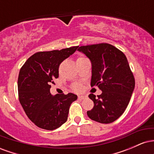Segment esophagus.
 Instances as JSON below:
<instances>
[{
  "label": "esophagus",
  "mask_w": 154,
  "mask_h": 154,
  "mask_svg": "<svg viewBox=\"0 0 154 154\" xmlns=\"http://www.w3.org/2000/svg\"><path fill=\"white\" fill-rule=\"evenodd\" d=\"M85 98H86L85 95H79V96H78V98H79V99H80V100L85 99Z\"/></svg>",
  "instance_id": "34e87169"
}]
</instances>
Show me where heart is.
Wrapping results in <instances>:
<instances>
[{"instance_id": "1", "label": "heart", "mask_w": 154, "mask_h": 154, "mask_svg": "<svg viewBox=\"0 0 154 154\" xmlns=\"http://www.w3.org/2000/svg\"><path fill=\"white\" fill-rule=\"evenodd\" d=\"M79 58H82V57H79ZM73 88L75 90H76V91H78V90L80 89V85H79V84H77V83H76V84H75L73 85Z\"/></svg>"}]
</instances>
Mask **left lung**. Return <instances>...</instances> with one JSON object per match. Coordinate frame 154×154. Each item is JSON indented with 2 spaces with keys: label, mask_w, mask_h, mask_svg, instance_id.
<instances>
[{
  "label": "left lung",
  "mask_w": 154,
  "mask_h": 154,
  "mask_svg": "<svg viewBox=\"0 0 154 154\" xmlns=\"http://www.w3.org/2000/svg\"><path fill=\"white\" fill-rule=\"evenodd\" d=\"M92 63L91 87L97 86L102 93L88 97L94 103L87 111L90 119L102 124L114 122L123 114L135 88V78L126 56L108 43L80 46Z\"/></svg>",
  "instance_id": "8db88e82"
}]
</instances>
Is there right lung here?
<instances>
[{"mask_svg":"<svg viewBox=\"0 0 154 154\" xmlns=\"http://www.w3.org/2000/svg\"><path fill=\"white\" fill-rule=\"evenodd\" d=\"M78 46L38 52L21 68L18 78L19 100L26 116L38 128L54 130L66 122L71 103L77 95L51 94V84L59 77L61 63Z\"/></svg>","mask_w":154,"mask_h":154,"instance_id":"add662e5","label":"right lung"}]
</instances>
